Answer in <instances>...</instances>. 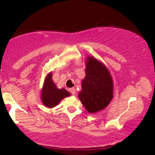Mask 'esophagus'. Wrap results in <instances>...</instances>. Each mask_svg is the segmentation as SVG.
<instances>
[{"mask_svg":"<svg viewBox=\"0 0 155 155\" xmlns=\"http://www.w3.org/2000/svg\"><path fill=\"white\" fill-rule=\"evenodd\" d=\"M70 92L73 95H75V88H70Z\"/></svg>","mask_w":155,"mask_h":155,"instance_id":"esophagus-1","label":"esophagus"}]
</instances>
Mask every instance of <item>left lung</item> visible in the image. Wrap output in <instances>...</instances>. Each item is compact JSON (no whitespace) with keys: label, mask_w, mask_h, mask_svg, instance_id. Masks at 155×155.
Listing matches in <instances>:
<instances>
[{"label":"left lung","mask_w":155,"mask_h":155,"mask_svg":"<svg viewBox=\"0 0 155 155\" xmlns=\"http://www.w3.org/2000/svg\"><path fill=\"white\" fill-rule=\"evenodd\" d=\"M85 74L78 97L89 113H97L113 99V80L107 68L91 56L87 58Z\"/></svg>","instance_id":"8db88e82"}]
</instances>
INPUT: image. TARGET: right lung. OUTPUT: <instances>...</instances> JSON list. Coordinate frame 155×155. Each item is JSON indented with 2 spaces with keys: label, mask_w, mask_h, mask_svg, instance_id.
<instances>
[{
  "label": "right lung",
  "mask_w": 155,
  "mask_h": 155,
  "mask_svg": "<svg viewBox=\"0 0 155 155\" xmlns=\"http://www.w3.org/2000/svg\"><path fill=\"white\" fill-rule=\"evenodd\" d=\"M71 94L64 88H57L52 80V73H48L44 80L41 93L42 103L48 108L56 107L65 97H69Z\"/></svg>",
  "instance_id": "add662e5"
}]
</instances>
